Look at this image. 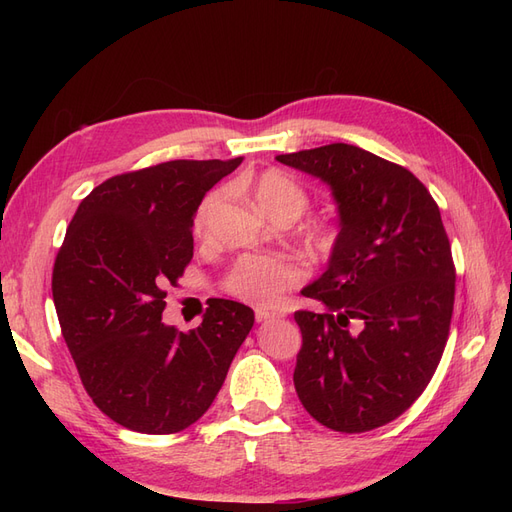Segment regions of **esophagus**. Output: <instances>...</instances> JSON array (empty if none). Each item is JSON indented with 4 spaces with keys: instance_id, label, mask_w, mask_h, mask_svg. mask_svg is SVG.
<instances>
[{
    "instance_id": "1",
    "label": "esophagus",
    "mask_w": 512,
    "mask_h": 512,
    "mask_svg": "<svg viewBox=\"0 0 512 512\" xmlns=\"http://www.w3.org/2000/svg\"><path fill=\"white\" fill-rule=\"evenodd\" d=\"M284 314H277V312H269V309H256V320L258 322H267V320H275V318H282Z\"/></svg>"
}]
</instances>
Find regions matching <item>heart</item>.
<instances>
[{
  "instance_id": "obj_1",
  "label": "heart",
  "mask_w": 512,
  "mask_h": 512,
  "mask_svg": "<svg viewBox=\"0 0 512 512\" xmlns=\"http://www.w3.org/2000/svg\"><path fill=\"white\" fill-rule=\"evenodd\" d=\"M247 190L254 196L256 205L275 222H294L305 213L309 205V194L303 185L290 177L284 170L269 168L254 175L247 181ZM222 192H211L200 203L194 232L203 235L213 209L220 205ZM309 237L318 245L329 247L335 241V228L327 222L314 224L309 228ZM305 277V269L299 260L290 256H269V254H243L235 260L224 277V290L252 305H273L282 297V292L294 288Z\"/></svg>"
}]
</instances>
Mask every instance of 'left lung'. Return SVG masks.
<instances>
[{
	"mask_svg": "<svg viewBox=\"0 0 512 512\" xmlns=\"http://www.w3.org/2000/svg\"><path fill=\"white\" fill-rule=\"evenodd\" d=\"M331 188L339 235L294 312L303 346L294 389L333 431L361 433L404 414L442 359L455 303V265L436 200L408 168L333 143L275 158Z\"/></svg>",
	"mask_w": 512,
	"mask_h": 512,
	"instance_id": "obj_1",
	"label": "left lung"
}]
</instances>
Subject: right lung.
I'll return each instance as SVG.
<instances>
[{
	"mask_svg": "<svg viewBox=\"0 0 512 512\" xmlns=\"http://www.w3.org/2000/svg\"><path fill=\"white\" fill-rule=\"evenodd\" d=\"M235 160H173L115 175L76 209L53 267V301L94 404L138 433H177L222 389L254 327L247 305L211 299L196 329L162 322L166 288L194 254V213Z\"/></svg>",
	"mask_w": 512,
	"mask_h": 512,
	"instance_id": "right-lung-1",
	"label": "right lung"
}]
</instances>
